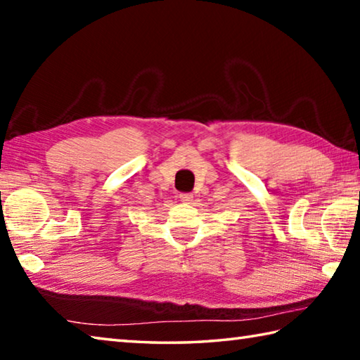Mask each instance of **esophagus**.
Masks as SVG:
<instances>
[{
	"instance_id": "1",
	"label": "esophagus",
	"mask_w": 360,
	"mask_h": 360,
	"mask_svg": "<svg viewBox=\"0 0 360 360\" xmlns=\"http://www.w3.org/2000/svg\"><path fill=\"white\" fill-rule=\"evenodd\" d=\"M179 198H181L184 203H191L192 200H193V195H192V193H179Z\"/></svg>"
}]
</instances>
